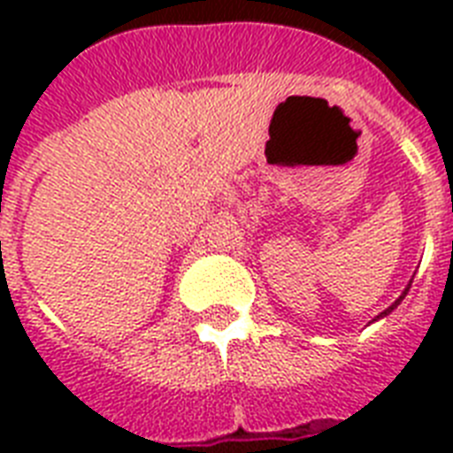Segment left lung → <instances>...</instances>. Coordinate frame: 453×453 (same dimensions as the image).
I'll list each match as a JSON object with an SVG mask.
<instances>
[{"label": "left lung", "instance_id": "8db88e82", "mask_svg": "<svg viewBox=\"0 0 453 453\" xmlns=\"http://www.w3.org/2000/svg\"><path fill=\"white\" fill-rule=\"evenodd\" d=\"M407 291H409V287H407ZM407 291H404V294H402V296H400V301H402V298H404V296H407ZM400 301H395L393 305H390V308L386 310V312H380V317H383V315H388V312H390V310H395V308H397V303H400Z\"/></svg>", "mask_w": 453, "mask_h": 453}]
</instances>
